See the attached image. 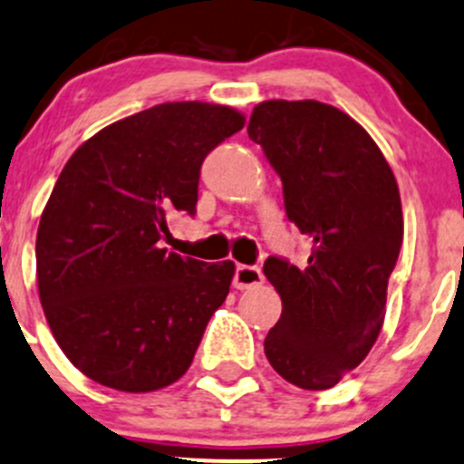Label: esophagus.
<instances>
[{"instance_id": "1", "label": "esophagus", "mask_w": 464, "mask_h": 464, "mask_svg": "<svg viewBox=\"0 0 464 464\" xmlns=\"http://www.w3.org/2000/svg\"><path fill=\"white\" fill-rule=\"evenodd\" d=\"M265 276L257 266H248V265H237L236 273H233V286L236 289H251V286L262 285Z\"/></svg>"}]
</instances>
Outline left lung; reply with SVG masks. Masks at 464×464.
<instances>
[{
    "instance_id": "left-lung-1",
    "label": "left lung",
    "mask_w": 464,
    "mask_h": 464,
    "mask_svg": "<svg viewBox=\"0 0 464 464\" xmlns=\"http://www.w3.org/2000/svg\"><path fill=\"white\" fill-rule=\"evenodd\" d=\"M246 130L280 175L286 218L314 245L304 269L265 262L282 297L265 353L286 382L331 389L382 329L404 228L396 178L372 135L322 102H262Z\"/></svg>"
}]
</instances>
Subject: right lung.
<instances>
[{
  "mask_svg": "<svg viewBox=\"0 0 464 464\" xmlns=\"http://www.w3.org/2000/svg\"><path fill=\"white\" fill-rule=\"evenodd\" d=\"M245 126L207 102H167L86 140L57 178L37 228V286L66 358L95 382L146 393L191 367L236 265L169 251L193 216L204 158Z\"/></svg>",
  "mask_w": 464,
  "mask_h": 464,
  "instance_id": "add662e5",
  "label": "right lung"
}]
</instances>
